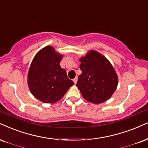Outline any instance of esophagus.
Wrapping results in <instances>:
<instances>
[{
	"instance_id": "34e87169",
	"label": "esophagus",
	"mask_w": 148,
	"mask_h": 148,
	"mask_svg": "<svg viewBox=\"0 0 148 148\" xmlns=\"http://www.w3.org/2000/svg\"><path fill=\"white\" fill-rule=\"evenodd\" d=\"M73 82H74V83L76 84V83H77V77H76L75 78H74Z\"/></svg>"
}]
</instances>
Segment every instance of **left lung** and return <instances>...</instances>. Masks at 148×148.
<instances>
[{
    "label": "left lung",
    "instance_id": "obj_1",
    "mask_svg": "<svg viewBox=\"0 0 148 148\" xmlns=\"http://www.w3.org/2000/svg\"><path fill=\"white\" fill-rule=\"evenodd\" d=\"M77 86L83 97L94 103L109 99L118 85V77L110 62L103 55L91 50L80 58Z\"/></svg>",
    "mask_w": 148,
    "mask_h": 148
}]
</instances>
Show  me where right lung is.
<instances>
[{"label":"right lung","mask_w":148,"mask_h":148,"mask_svg":"<svg viewBox=\"0 0 148 148\" xmlns=\"http://www.w3.org/2000/svg\"><path fill=\"white\" fill-rule=\"evenodd\" d=\"M62 57L53 47L47 46L36 53L31 64L27 78L29 88L33 95L44 103L59 101L74 84L60 66Z\"/></svg>","instance_id":"obj_1"}]
</instances>
